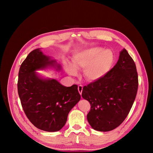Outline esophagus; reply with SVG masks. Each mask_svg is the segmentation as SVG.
Wrapping results in <instances>:
<instances>
[{
    "mask_svg": "<svg viewBox=\"0 0 153 153\" xmlns=\"http://www.w3.org/2000/svg\"><path fill=\"white\" fill-rule=\"evenodd\" d=\"M82 91H83V86L82 85H78V91H79L80 95H82Z\"/></svg>",
    "mask_w": 153,
    "mask_h": 153,
    "instance_id": "obj_1",
    "label": "esophagus"
}]
</instances>
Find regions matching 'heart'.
<instances>
[{"label":"heart","instance_id":"obj_1","mask_svg":"<svg viewBox=\"0 0 153 153\" xmlns=\"http://www.w3.org/2000/svg\"><path fill=\"white\" fill-rule=\"evenodd\" d=\"M74 66L84 69V76L89 81H97L102 78L111 69L114 63V54L110 50H102L100 47H92L82 52L73 59ZM68 73L76 75L74 66H67Z\"/></svg>","mask_w":153,"mask_h":153}]
</instances>
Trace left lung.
I'll use <instances>...</instances> for the list:
<instances>
[{
  "label": "left lung",
  "mask_w": 153,
  "mask_h": 153,
  "mask_svg": "<svg viewBox=\"0 0 153 153\" xmlns=\"http://www.w3.org/2000/svg\"><path fill=\"white\" fill-rule=\"evenodd\" d=\"M138 84L135 64L123 48L105 76L83 88L82 96L91 105L87 118L92 128L108 131L121 124L134 102Z\"/></svg>",
  "instance_id": "left-lung-1"
}]
</instances>
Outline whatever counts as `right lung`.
Listing matches in <instances>:
<instances>
[{"instance_id": "add662e5", "label": "right lung", "mask_w": 153, "mask_h": 153, "mask_svg": "<svg viewBox=\"0 0 153 153\" xmlns=\"http://www.w3.org/2000/svg\"><path fill=\"white\" fill-rule=\"evenodd\" d=\"M54 62L39 48L32 51L21 64L18 81L25 115L36 128L49 132L63 128L68 113L81 99L77 85L65 87L55 79H42L37 76L35 70L53 66Z\"/></svg>"}]
</instances>
